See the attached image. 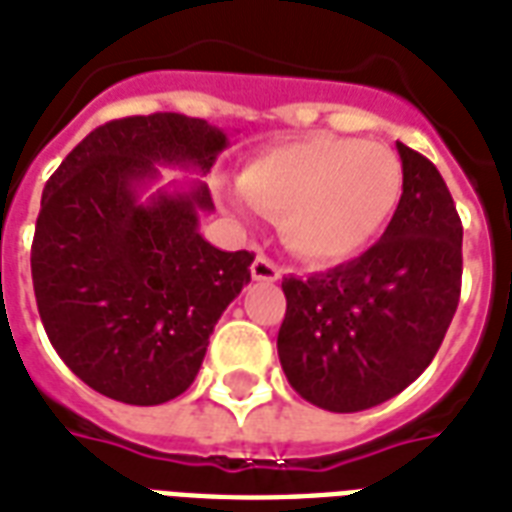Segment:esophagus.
Masks as SVG:
<instances>
[{"label": "esophagus", "mask_w": 512, "mask_h": 512, "mask_svg": "<svg viewBox=\"0 0 512 512\" xmlns=\"http://www.w3.org/2000/svg\"><path fill=\"white\" fill-rule=\"evenodd\" d=\"M279 276H282V268L273 263L271 257H255V263H252V279H255V282H276Z\"/></svg>", "instance_id": "1"}]
</instances>
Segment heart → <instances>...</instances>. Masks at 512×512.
I'll return each mask as SVG.
<instances>
[{"label":"heart","instance_id":"obj_1","mask_svg":"<svg viewBox=\"0 0 512 512\" xmlns=\"http://www.w3.org/2000/svg\"><path fill=\"white\" fill-rule=\"evenodd\" d=\"M239 185L249 204L279 220L292 252L330 263L381 233L400 201L403 169L381 144L314 136L263 152Z\"/></svg>","mask_w":512,"mask_h":512}]
</instances>
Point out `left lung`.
Wrapping results in <instances>:
<instances>
[{
  "instance_id": "1",
  "label": "left lung",
  "mask_w": 512,
  "mask_h": 512,
  "mask_svg": "<svg viewBox=\"0 0 512 512\" xmlns=\"http://www.w3.org/2000/svg\"><path fill=\"white\" fill-rule=\"evenodd\" d=\"M403 195L378 244L308 279L282 282L284 376L333 413L386 403L424 373L459 306L462 220L446 182L397 142Z\"/></svg>"
}]
</instances>
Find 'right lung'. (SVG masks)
<instances>
[{
  "instance_id": "right-lung-1",
  "label": "right lung",
  "mask_w": 512,
  "mask_h": 512,
  "mask_svg": "<svg viewBox=\"0 0 512 512\" xmlns=\"http://www.w3.org/2000/svg\"><path fill=\"white\" fill-rule=\"evenodd\" d=\"M225 147L228 136L198 117H120L93 128L45 185L31 241L39 317L66 368L117 403L182 395L249 284L255 255L198 233V214L214 209L204 182L139 204L155 163L206 174Z\"/></svg>"
}]
</instances>
